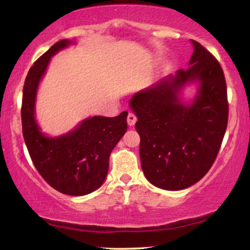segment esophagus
Listing matches in <instances>:
<instances>
[{"mask_svg":"<svg viewBox=\"0 0 250 250\" xmlns=\"http://www.w3.org/2000/svg\"><path fill=\"white\" fill-rule=\"evenodd\" d=\"M136 116L134 115V114H131V113H129L128 114V116H127V122H128V125H134L135 123H136Z\"/></svg>","mask_w":250,"mask_h":250,"instance_id":"1","label":"esophagus"}]
</instances>
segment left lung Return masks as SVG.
<instances>
[{
	"label": "left lung",
	"mask_w": 250,
	"mask_h": 250,
	"mask_svg": "<svg viewBox=\"0 0 250 250\" xmlns=\"http://www.w3.org/2000/svg\"><path fill=\"white\" fill-rule=\"evenodd\" d=\"M188 69H180L131 97L137 116L142 170L150 183L167 190L193 186L208 173L219 154L228 123L225 74L219 61L199 42ZM200 83L191 105L178 100L188 82Z\"/></svg>",
	"instance_id": "1"
}]
</instances>
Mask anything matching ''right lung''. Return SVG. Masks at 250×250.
<instances>
[{
    "mask_svg": "<svg viewBox=\"0 0 250 250\" xmlns=\"http://www.w3.org/2000/svg\"><path fill=\"white\" fill-rule=\"evenodd\" d=\"M68 44V40L56 42L28 71L22 97V133L31 161L45 182L62 194L82 196L101 187L110 153L127 130L128 113L90 117L75 130L54 139L40 131L34 115L37 85L50 57Z\"/></svg>",
    "mask_w": 250,
    "mask_h": 250,
    "instance_id": "obj_1",
    "label": "right lung"
}]
</instances>
